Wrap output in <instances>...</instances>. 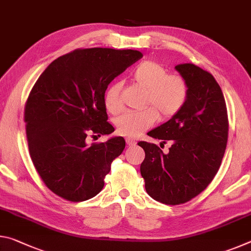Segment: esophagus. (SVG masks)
I'll return each instance as SVG.
<instances>
[{"instance_id": "obj_1", "label": "esophagus", "mask_w": 251, "mask_h": 251, "mask_svg": "<svg viewBox=\"0 0 251 251\" xmlns=\"http://www.w3.org/2000/svg\"><path fill=\"white\" fill-rule=\"evenodd\" d=\"M126 144H127V145H129V146H135L136 144H137V141H135L134 138L127 137L126 138Z\"/></svg>"}]
</instances>
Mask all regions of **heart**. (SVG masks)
<instances>
[{
  "label": "heart",
  "instance_id": "heart-1",
  "mask_svg": "<svg viewBox=\"0 0 251 251\" xmlns=\"http://www.w3.org/2000/svg\"><path fill=\"white\" fill-rule=\"evenodd\" d=\"M131 80L146 90L145 106L142 110H130L116 120L118 134L127 137H137L158 120L171 118L184 107L188 100V84L181 75L167 73L166 66L155 61H144L130 73ZM122 84H110L104 95V104L107 112L117 115L124 105L121 99Z\"/></svg>",
  "mask_w": 251,
  "mask_h": 251
}]
</instances>
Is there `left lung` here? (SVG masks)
<instances>
[{"instance_id":"left-lung-1","label":"left lung","mask_w":251,"mask_h":251,"mask_svg":"<svg viewBox=\"0 0 251 251\" xmlns=\"http://www.w3.org/2000/svg\"><path fill=\"white\" fill-rule=\"evenodd\" d=\"M188 84L184 107L147 135L171 141L168 154L147 142L141 174L147 194L166 205L196 197L217 174L226 151L228 115L222 88L210 73L190 63L175 66Z\"/></svg>"}]
</instances>
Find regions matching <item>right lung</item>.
Instances as JSON below:
<instances>
[{
  "instance_id": "add662e5",
  "label": "right lung",
  "mask_w": 251,
  "mask_h": 251,
  "mask_svg": "<svg viewBox=\"0 0 251 251\" xmlns=\"http://www.w3.org/2000/svg\"><path fill=\"white\" fill-rule=\"evenodd\" d=\"M143 57L139 50L79 49L59 56L34 84L24 108L28 151L50 190L70 201L96 196L125 139L87 145L109 135L104 95L112 80Z\"/></svg>"
}]
</instances>
